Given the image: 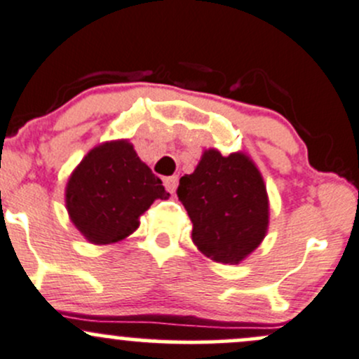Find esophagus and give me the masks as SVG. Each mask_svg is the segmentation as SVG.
<instances>
[{
  "mask_svg": "<svg viewBox=\"0 0 359 359\" xmlns=\"http://www.w3.org/2000/svg\"><path fill=\"white\" fill-rule=\"evenodd\" d=\"M177 182H179V179H177V175H170V177H165L163 179V184H165V187H167V191L168 192H175V189H177Z\"/></svg>",
  "mask_w": 359,
  "mask_h": 359,
  "instance_id": "34e87169",
  "label": "esophagus"
}]
</instances>
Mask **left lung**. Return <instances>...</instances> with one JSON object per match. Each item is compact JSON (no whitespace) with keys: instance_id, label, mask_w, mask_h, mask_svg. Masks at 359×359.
Masks as SVG:
<instances>
[{"instance_id":"8db88e82","label":"left lung","mask_w":359,"mask_h":359,"mask_svg":"<svg viewBox=\"0 0 359 359\" xmlns=\"http://www.w3.org/2000/svg\"><path fill=\"white\" fill-rule=\"evenodd\" d=\"M177 196L192 222V243L217 263L239 265L269 232L265 180L243 151L229 156L203 151L194 172L180 179Z\"/></svg>"}]
</instances>
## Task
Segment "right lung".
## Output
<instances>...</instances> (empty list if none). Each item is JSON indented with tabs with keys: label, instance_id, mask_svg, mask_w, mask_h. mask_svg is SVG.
Masks as SVG:
<instances>
[{
	"label": "right lung",
	"instance_id": "add662e5",
	"mask_svg": "<svg viewBox=\"0 0 359 359\" xmlns=\"http://www.w3.org/2000/svg\"><path fill=\"white\" fill-rule=\"evenodd\" d=\"M161 180L129 139L94 146L70 173L65 206L75 229L96 246L118 243L139 227L156 199H168Z\"/></svg>",
	"mask_w": 359,
	"mask_h": 359
}]
</instances>
